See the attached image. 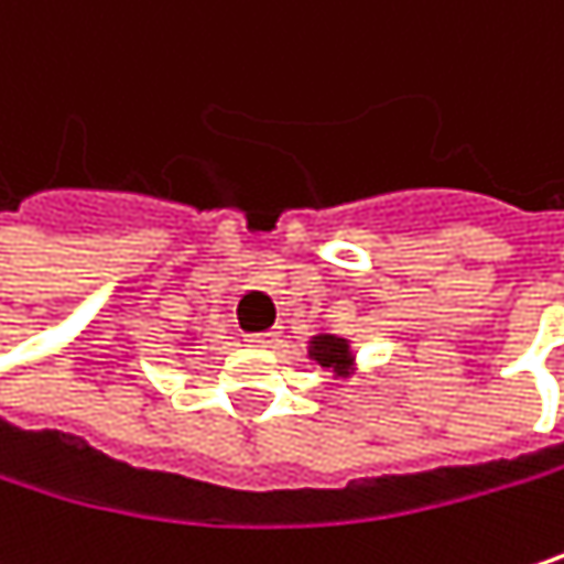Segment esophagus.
Segmentation results:
<instances>
[{
  "mask_svg": "<svg viewBox=\"0 0 564 564\" xmlns=\"http://www.w3.org/2000/svg\"><path fill=\"white\" fill-rule=\"evenodd\" d=\"M274 338H278L274 329H258V333L245 335V341H251V345H274Z\"/></svg>",
  "mask_w": 564,
  "mask_h": 564,
  "instance_id": "esophagus-1",
  "label": "esophagus"
}]
</instances>
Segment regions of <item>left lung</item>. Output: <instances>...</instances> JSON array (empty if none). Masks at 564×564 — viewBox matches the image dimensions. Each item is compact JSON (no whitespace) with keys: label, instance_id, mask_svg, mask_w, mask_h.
<instances>
[{"label":"left lung","instance_id":"obj_1","mask_svg":"<svg viewBox=\"0 0 564 564\" xmlns=\"http://www.w3.org/2000/svg\"><path fill=\"white\" fill-rule=\"evenodd\" d=\"M310 358L319 361L323 368H333L335 375H348L351 371V351L345 338L335 335H316L310 341Z\"/></svg>","mask_w":564,"mask_h":564}]
</instances>
